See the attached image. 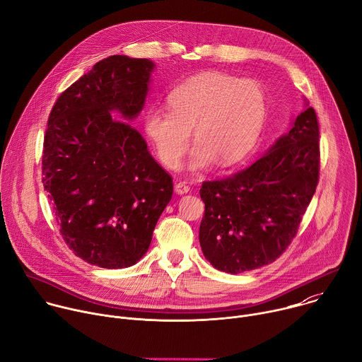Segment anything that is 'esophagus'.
Instances as JSON below:
<instances>
[{
  "label": "esophagus",
  "mask_w": 362,
  "mask_h": 362,
  "mask_svg": "<svg viewBox=\"0 0 362 362\" xmlns=\"http://www.w3.org/2000/svg\"><path fill=\"white\" fill-rule=\"evenodd\" d=\"M189 190H190V187L185 182H179V183L175 185V192L177 194H186Z\"/></svg>",
  "instance_id": "esophagus-1"
}]
</instances>
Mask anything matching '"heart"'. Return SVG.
<instances>
[{"label": "heart", "mask_w": 362, "mask_h": 362, "mask_svg": "<svg viewBox=\"0 0 362 362\" xmlns=\"http://www.w3.org/2000/svg\"><path fill=\"white\" fill-rule=\"evenodd\" d=\"M169 109L153 106L143 117L144 134L159 160L176 168L196 143L185 168L202 172L215 162L229 168L245 159L259 140L268 98L259 83L221 71H204L176 86L168 95Z\"/></svg>", "instance_id": "b5f03b06"}]
</instances>
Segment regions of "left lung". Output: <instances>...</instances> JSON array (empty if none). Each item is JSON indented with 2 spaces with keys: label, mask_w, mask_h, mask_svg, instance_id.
Listing matches in <instances>:
<instances>
[{
  "label": "left lung",
  "mask_w": 362,
  "mask_h": 362,
  "mask_svg": "<svg viewBox=\"0 0 362 362\" xmlns=\"http://www.w3.org/2000/svg\"><path fill=\"white\" fill-rule=\"evenodd\" d=\"M318 141L315 110L303 100L289 132L247 169L203 182L199 242L214 268L236 275L272 264L284 253L318 185Z\"/></svg>",
  "instance_id": "1"
}]
</instances>
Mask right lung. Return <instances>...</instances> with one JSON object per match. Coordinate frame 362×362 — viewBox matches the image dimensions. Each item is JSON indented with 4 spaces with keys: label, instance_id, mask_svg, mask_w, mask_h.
<instances>
[{
    "label": "right lung",
    "instance_id": "add662e5",
    "mask_svg": "<svg viewBox=\"0 0 362 362\" xmlns=\"http://www.w3.org/2000/svg\"><path fill=\"white\" fill-rule=\"evenodd\" d=\"M154 69L148 59L110 56L71 84L48 117L44 190L69 247L100 268L137 264L173 194L172 177L129 124Z\"/></svg>",
    "mask_w": 362,
    "mask_h": 362
}]
</instances>
